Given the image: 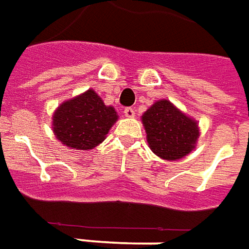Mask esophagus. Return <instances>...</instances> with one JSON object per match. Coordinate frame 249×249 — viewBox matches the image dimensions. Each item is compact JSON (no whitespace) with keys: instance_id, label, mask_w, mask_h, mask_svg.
Wrapping results in <instances>:
<instances>
[{"instance_id":"esophagus-1","label":"esophagus","mask_w":249,"mask_h":249,"mask_svg":"<svg viewBox=\"0 0 249 249\" xmlns=\"http://www.w3.org/2000/svg\"><path fill=\"white\" fill-rule=\"evenodd\" d=\"M123 112H124V115L127 116V118H133L135 115V110H134L133 107H126Z\"/></svg>"}]
</instances>
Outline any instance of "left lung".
<instances>
[{"mask_svg":"<svg viewBox=\"0 0 249 249\" xmlns=\"http://www.w3.org/2000/svg\"><path fill=\"white\" fill-rule=\"evenodd\" d=\"M142 122L150 149L163 160H179L195 149L198 138L197 123L169 100L154 103L143 114Z\"/></svg>","mask_w":249,"mask_h":249,"instance_id":"1","label":"left lung"}]
</instances>
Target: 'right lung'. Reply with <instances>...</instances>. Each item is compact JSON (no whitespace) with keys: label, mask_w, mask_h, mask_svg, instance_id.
Masks as SVG:
<instances>
[{"label":"right lung","mask_w":249,"mask_h":249,"mask_svg":"<svg viewBox=\"0 0 249 249\" xmlns=\"http://www.w3.org/2000/svg\"><path fill=\"white\" fill-rule=\"evenodd\" d=\"M118 119L114 107L105 106L92 89L60 106L53 115V131L61 143L77 150L93 149L105 141Z\"/></svg>","instance_id":"add662e5"}]
</instances>
